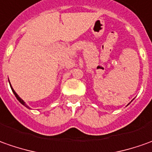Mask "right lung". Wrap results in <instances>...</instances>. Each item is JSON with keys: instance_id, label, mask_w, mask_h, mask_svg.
Segmentation results:
<instances>
[{"instance_id": "add662e5", "label": "right lung", "mask_w": 152, "mask_h": 152, "mask_svg": "<svg viewBox=\"0 0 152 152\" xmlns=\"http://www.w3.org/2000/svg\"><path fill=\"white\" fill-rule=\"evenodd\" d=\"M10 85H11V83H10ZM11 88H12V92H13V94H15V96H16V98H17V100H18V101H19V102L21 103V104H23V105H24V106H26V108H29V107L27 106V105H26V103L24 102V101H23V100H22V99H21V98L19 97V95H18V94H17V93L15 92V90H14V89H13V88H12V85H11Z\"/></svg>"}]
</instances>
